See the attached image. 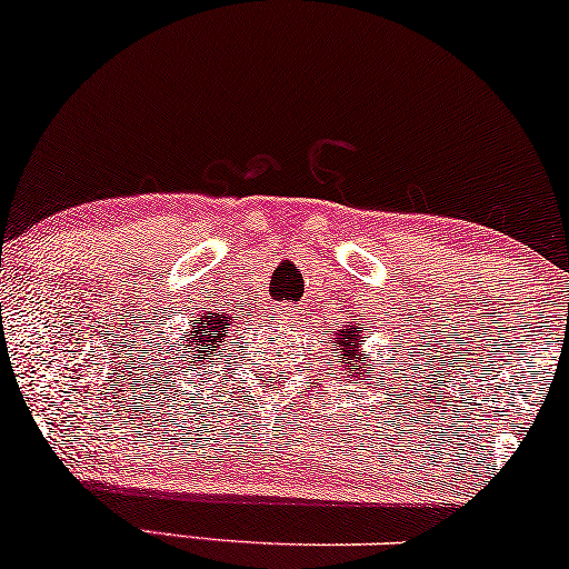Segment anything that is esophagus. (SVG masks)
<instances>
[{
	"label": "esophagus",
	"instance_id": "34e87169",
	"mask_svg": "<svg viewBox=\"0 0 569 569\" xmlns=\"http://www.w3.org/2000/svg\"><path fill=\"white\" fill-rule=\"evenodd\" d=\"M272 320L280 322V326L297 328L301 322V309L293 305H280V307H276V312H272Z\"/></svg>",
	"mask_w": 569,
	"mask_h": 569
}]
</instances>
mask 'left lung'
<instances>
[{
	"label": "left lung",
	"mask_w": 569,
	"mask_h": 569,
	"mask_svg": "<svg viewBox=\"0 0 569 569\" xmlns=\"http://www.w3.org/2000/svg\"><path fill=\"white\" fill-rule=\"evenodd\" d=\"M351 315V322L349 326H343L341 330H333V355L341 359V368H343V376L347 378H355V380H370L372 372L378 370V362L376 359H370V355H365L362 349V338H368V328H362V315L349 312Z\"/></svg>",
	"instance_id": "left-lung-1"
}]
</instances>
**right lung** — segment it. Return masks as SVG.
Instances as JSON below:
<instances>
[{
  "mask_svg": "<svg viewBox=\"0 0 569 569\" xmlns=\"http://www.w3.org/2000/svg\"><path fill=\"white\" fill-rule=\"evenodd\" d=\"M233 315L220 312V309H210L201 307V315L191 322V328L178 338V362L191 365L193 370L207 368L212 359H220V349L226 347L228 338V328L233 326Z\"/></svg>",
  "mask_w": 569,
  "mask_h": 569,
  "instance_id": "1",
  "label": "right lung"
}]
</instances>
